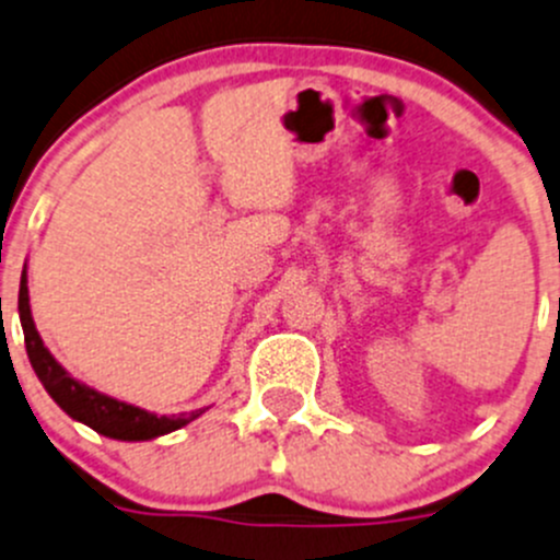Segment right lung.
I'll use <instances>...</instances> for the list:
<instances>
[{"mask_svg": "<svg viewBox=\"0 0 560 560\" xmlns=\"http://www.w3.org/2000/svg\"><path fill=\"white\" fill-rule=\"evenodd\" d=\"M19 317L21 328H24V345L26 355H30L32 369H35L37 380L43 383V388L48 390L54 401L68 412L73 421H81L90 430H95L97 435L114 438V441H153V438L170 435V432L180 430V427L191 424L194 418H199L205 412H180V416H159V412L142 410V407L128 405V401H119L114 396L101 394V390L90 388L81 380L70 377L65 372L62 363L48 352V347L43 345L40 334L35 328V319H32L30 308V287H26V268L21 273V290H19Z\"/></svg>", "mask_w": 560, "mask_h": 560, "instance_id": "right-lung-1", "label": "right lung"}]
</instances>
